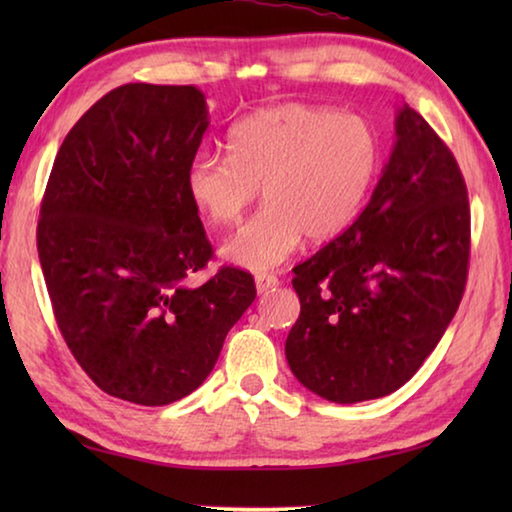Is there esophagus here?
<instances>
[{
    "mask_svg": "<svg viewBox=\"0 0 512 512\" xmlns=\"http://www.w3.org/2000/svg\"><path fill=\"white\" fill-rule=\"evenodd\" d=\"M255 284H257V293H266V291L275 289L277 284H280V280H277V275H273V273H257Z\"/></svg>",
    "mask_w": 512,
    "mask_h": 512,
    "instance_id": "esophagus-1",
    "label": "esophagus"
}]
</instances>
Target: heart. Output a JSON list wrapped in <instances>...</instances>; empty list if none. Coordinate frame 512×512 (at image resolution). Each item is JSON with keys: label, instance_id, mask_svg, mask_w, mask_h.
Returning <instances> with one entry per match:
<instances>
[{"label": "heart", "instance_id": "1", "mask_svg": "<svg viewBox=\"0 0 512 512\" xmlns=\"http://www.w3.org/2000/svg\"><path fill=\"white\" fill-rule=\"evenodd\" d=\"M230 155L203 151L189 162L185 189L214 225H235L264 189L268 203L223 255L239 266L271 268L300 246L325 244L357 221L381 169V140L366 117L336 108L284 103L230 128Z\"/></svg>", "mask_w": 512, "mask_h": 512}]
</instances>
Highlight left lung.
I'll list each match as a JSON object with an SVG mask.
<instances>
[{"instance_id": "8db88e82", "label": "left lung", "mask_w": 512, "mask_h": 512, "mask_svg": "<svg viewBox=\"0 0 512 512\" xmlns=\"http://www.w3.org/2000/svg\"><path fill=\"white\" fill-rule=\"evenodd\" d=\"M370 203L293 268L291 372L336 404L391 395L443 339L470 266V201L454 153L413 108Z\"/></svg>"}]
</instances>
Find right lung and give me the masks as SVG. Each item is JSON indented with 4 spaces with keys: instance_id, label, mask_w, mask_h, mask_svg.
<instances>
[{
    "instance_id": "1",
    "label": "right lung",
    "mask_w": 512,
    "mask_h": 512,
    "mask_svg": "<svg viewBox=\"0 0 512 512\" xmlns=\"http://www.w3.org/2000/svg\"><path fill=\"white\" fill-rule=\"evenodd\" d=\"M194 85L128 83L101 97L58 149L38 255L60 334L103 393L164 406L196 391L257 296L214 257L185 173L207 131Z\"/></svg>"
}]
</instances>
